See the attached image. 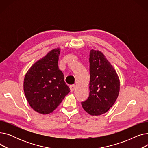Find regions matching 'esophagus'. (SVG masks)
Segmentation results:
<instances>
[{
  "instance_id": "esophagus-1",
  "label": "esophagus",
  "mask_w": 148,
  "mask_h": 148,
  "mask_svg": "<svg viewBox=\"0 0 148 148\" xmlns=\"http://www.w3.org/2000/svg\"><path fill=\"white\" fill-rule=\"evenodd\" d=\"M76 88V86L75 85H71V86H69V88H70V90H71V92H73L74 90V89H75Z\"/></svg>"
}]
</instances>
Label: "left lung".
Here are the masks:
<instances>
[{"label": "left lung", "mask_w": 148, "mask_h": 148, "mask_svg": "<svg viewBox=\"0 0 148 148\" xmlns=\"http://www.w3.org/2000/svg\"><path fill=\"white\" fill-rule=\"evenodd\" d=\"M89 65V95L82 106L90 115L98 116L107 112L115 103L120 82L114 69L101 51L90 50Z\"/></svg>", "instance_id": "obj_1"}]
</instances>
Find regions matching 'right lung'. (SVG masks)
<instances>
[{
    "instance_id": "add662e5",
    "label": "right lung",
    "mask_w": 148,
    "mask_h": 148,
    "mask_svg": "<svg viewBox=\"0 0 148 148\" xmlns=\"http://www.w3.org/2000/svg\"><path fill=\"white\" fill-rule=\"evenodd\" d=\"M60 49H53L30 68L24 79V92L30 107L41 114L55 110L70 92L59 69Z\"/></svg>"
}]
</instances>
